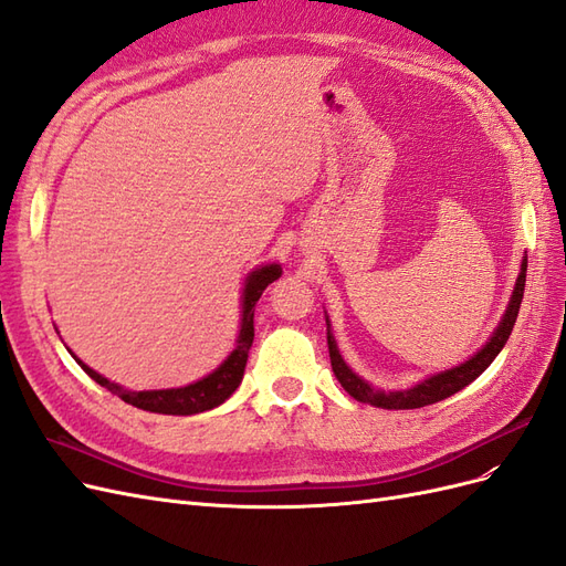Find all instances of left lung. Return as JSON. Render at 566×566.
I'll return each mask as SVG.
<instances>
[{"instance_id": "8db88e82", "label": "left lung", "mask_w": 566, "mask_h": 566, "mask_svg": "<svg viewBox=\"0 0 566 566\" xmlns=\"http://www.w3.org/2000/svg\"><path fill=\"white\" fill-rule=\"evenodd\" d=\"M524 285H526V256L522 260V269H520V276L515 281V290H512L510 302H507V310L501 318V323L495 325L493 335L489 337L486 345L479 349L476 354H472L468 361H462L449 370H441L430 375V378L420 380L418 385L408 387V389H397V391H385V389H375L370 382H366L364 378H358V375L345 364V358H342L339 349H337V342L335 335L331 331V318L325 314V325H328V352H331V366L337 382L345 387V391L349 397H354L356 401H364L370 403L375 408H387V410H403V408H422V406H430L437 403L441 399H449L453 397L455 391L465 389L470 382H474L479 375H482L491 364L493 358L501 354V349L505 347V342L515 328V321L520 314V306H522V297H524Z\"/></svg>"}]
</instances>
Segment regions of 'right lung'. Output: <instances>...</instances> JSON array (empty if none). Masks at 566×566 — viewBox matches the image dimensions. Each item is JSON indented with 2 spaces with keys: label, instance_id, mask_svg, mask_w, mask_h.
I'll list each match as a JSON object with an SVG mask.
<instances>
[{
  "label": "right lung",
  "instance_id": "right-lung-1",
  "mask_svg": "<svg viewBox=\"0 0 566 566\" xmlns=\"http://www.w3.org/2000/svg\"><path fill=\"white\" fill-rule=\"evenodd\" d=\"M281 273H283V269L279 262L262 264L248 273L245 285H243V295H241V331H238L235 347L224 358V361H221L210 375L200 378L198 382H191L186 387H172V389L134 391V389H125L117 382H111L108 378H104V375L96 373L84 361H80V358L71 349L67 352L73 354L75 361L82 366V370L87 373L94 382L113 391L115 397H119L125 403H132L142 410H150V413H163V416L205 413V410H212V408L224 403L238 389V385H241L245 364H248V352H250L252 339H254V304L262 297L269 283L281 279Z\"/></svg>",
  "mask_w": 566,
  "mask_h": 566
}]
</instances>
